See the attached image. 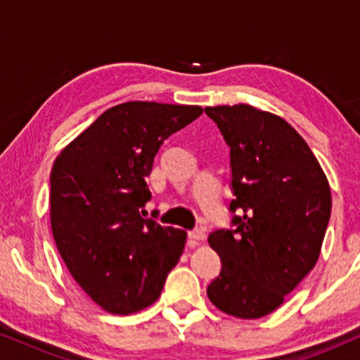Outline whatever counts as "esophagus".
Here are the masks:
<instances>
[{"label": "esophagus", "mask_w": 360, "mask_h": 360, "mask_svg": "<svg viewBox=\"0 0 360 360\" xmlns=\"http://www.w3.org/2000/svg\"><path fill=\"white\" fill-rule=\"evenodd\" d=\"M188 238L191 240H195V243H200V240H205L206 234L203 229H193V231H188Z\"/></svg>", "instance_id": "1"}]
</instances>
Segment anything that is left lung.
Segmentation results:
<instances>
[{"instance_id": "left-lung-1", "label": "left lung", "mask_w": 360, "mask_h": 360, "mask_svg": "<svg viewBox=\"0 0 360 360\" xmlns=\"http://www.w3.org/2000/svg\"><path fill=\"white\" fill-rule=\"evenodd\" d=\"M231 155L234 229L208 243L223 267L210 302L231 316L262 318L316 265L331 216V188L307 142L287 121L250 105L208 106Z\"/></svg>"}]
</instances>
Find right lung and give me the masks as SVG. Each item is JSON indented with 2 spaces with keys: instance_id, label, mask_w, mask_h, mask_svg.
Here are the masks:
<instances>
[{
  "instance_id": "obj_1",
  "label": "right lung",
  "mask_w": 360,
  "mask_h": 360,
  "mask_svg": "<svg viewBox=\"0 0 360 360\" xmlns=\"http://www.w3.org/2000/svg\"><path fill=\"white\" fill-rule=\"evenodd\" d=\"M201 106L127 101L106 110L57 155L51 172V226L68 272L93 302L131 314L160 297L186 233L144 219L146 176L167 137Z\"/></svg>"
}]
</instances>
